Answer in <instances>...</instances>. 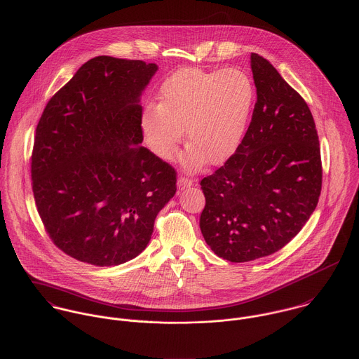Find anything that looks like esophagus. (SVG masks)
I'll return each instance as SVG.
<instances>
[{"label":"esophagus","instance_id":"esophagus-1","mask_svg":"<svg viewBox=\"0 0 359 359\" xmlns=\"http://www.w3.org/2000/svg\"><path fill=\"white\" fill-rule=\"evenodd\" d=\"M194 184V180L193 179H190V177H187V176H180L179 177V180H177V187L180 189V190H184V189H187V187H191Z\"/></svg>","mask_w":359,"mask_h":359}]
</instances>
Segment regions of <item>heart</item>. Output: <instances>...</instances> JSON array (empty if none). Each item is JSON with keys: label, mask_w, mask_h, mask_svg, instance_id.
<instances>
[{"label": "heart", "mask_w": 359, "mask_h": 359, "mask_svg": "<svg viewBox=\"0 0 359 359\" xmlns=\"http://www.w3.org/2000/svg\"><path fill=\"white\" fill-rule=\"evenodd\" d=\"M254 102V81L238 68H182L161 84L156 107L144 109V140L156 156L170 161L186 129L190 143L186 161L190 166L204 161L222 163L241 143Z\"/></svg>", "instance_id": "1"}]
</instances>
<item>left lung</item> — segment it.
<instances>
[{
  "mask_svg": "<svg viewBox=\"0 0 359 359\" xmlns=\"http://www.w3.org/2000/svg\"><path fill=\"white\" fill-rule=\"evenodd\" d=\"M251 71L257 102L248 130L224 165L201 180V233L230 262L283 248L315 211L322 190L319 139L306 102L254 53Z\"/></svg>",
  "mask_w": 359,
  "mask_h": 359,
  "instance_id": "obj_1",
  "label": "left lung"
}]
</instances>
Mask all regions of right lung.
Returning <instances> with one entry per match:
<instances>
[{"label": "right lung", "instance_id": "right-lung-1", "mask_svg": "<svg viewBox=\"0 0 359 359\" xmlns=\"http://www.w3.org/2000/svg\"><path fill=\"white\" fill-rule=\"evenodd\" d=\"M155 64L95 57L53 95L32 154L36 207L53 243L95 266L136 258L176 193V170L143 143L140 97Z\"/></svg>", "mask_w": 359, "mask_h": 359}]
</instances>
